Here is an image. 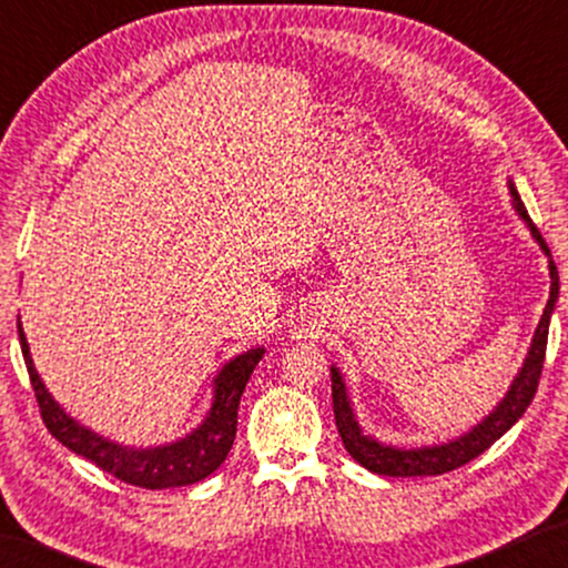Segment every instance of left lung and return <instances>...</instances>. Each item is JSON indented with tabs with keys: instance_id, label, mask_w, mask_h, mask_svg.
I'll return each instance as SVG.
<instances>
[{
	"instance_id": "obj_1",
	"label": "left lung",
	"mask_w": 568,
	"mask_h": 568,
	"mask_svg": "<svg viewBox=\"0 0 568 568\" xmlns=\"http://www.w3.org/2000/svg\"><path fill=\"white\" fill-rule=\"evenodd\" d=\"M509 193H511V204H515L517 214L523 216L525 224L532 232V237L540 243L542 253L548 255L550 300H548L546 310H542V317L538 323V331H535L532 346H530V352H527L523 369H519L515 383H511L507 395H504V400L484 418V422H480L478 426H473V429L468 434H463V437L447 442V445L418 447V449H398L390 445H379L377 439L362 434V426L356 424L352 403H348L346 385H344V379H341V372L336 367H331L333 416H336V426H338L341 439H344L346 453L352 455L356 463L364 465L367 470L377 473V476H393V478L442 476V473L460 468V465L470 463L473 457L486 453V449L491 447L494 442L501 437V434H507L511 426L523 418L527 406H530L535 398V393H538L542 362H546L548 325H550V315H554V307L558 300V268H556L554 258H550V247L546 245V240H542L538 227H535V222L530 220V214H527L523 199H519V193L511 183H509Z\"/></svg>"
}]
</instances>
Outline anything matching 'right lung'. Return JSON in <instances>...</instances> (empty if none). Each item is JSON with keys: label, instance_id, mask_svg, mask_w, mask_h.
Returning a JSON list of instances; mask_svg holds the SVG:
<instances>
[{"label": "right lung", "instance_id": "add662e5", "mask_svg": "<svg viewBox=\"0 0 568 568\" xmlns=\"http://www.w3.org/2000/svg\"><path fill=\"white\" fill-rule=\"evenodd\" d=\"M18 333L30 375V385H33L36 390V400L38 408H41L45 429H49L61 445L72 449V453L95 463L100 470L111 473V476L123 480V484L139 488H175L199 484V480L212 476V473L227 460V453L232 449V442H235L237 432L240 395H243L255 364L263 359V348H251V352L240 354L232 362L224 364L222 372L214 379L212 410L206 414L204 424H201L199 429H193L189 437L178 439L173 445L134 449L115 445L111 439H103L100 434L77 424L72 416H67L64 408H59V403L51 398L45 385L41 383V377H38L20 321Z\"/></svg>", "mask_w": 568, "mask_h": 568}]
</instances>
